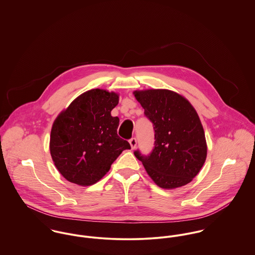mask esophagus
Instances as JSON below:
<instances>
[{
	"label": "esophagus",
	"instance_id": "esophagus-1",
	"mask_svg": "<svg viewBox=\"0 0 255 255\" xmlns=\"http://www.w3.org/2000/svg\"><path fill=\"white\" fill-rule=\"evenodd\" d=\"M129 142H130V145H131L132 149H134L136 147V145H137V139L136 138H132V139L129 140Z\"/></svg>",
	"mask_w": 255,
	"mask_h": 255
}]
</instances>
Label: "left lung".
Listing matches in <instances>:
<instances>
[{
  "mask_svg": "<svg viewBox=\"0 0 255 255\" xmlns=\"http://www.w3.org/2000/svg\"><path fill=\"white\" fill-rule=\"evenodd\" d=\"M152 122L154 147L147 155L134 152L152 181L172 190L189 184L203 166L207 144L198 113L191 103L166 89L134 91Z\"/></svg>",
  "mask_w": 255,
  "mask_h": 255,
  "instance_id": "obj_1",
  "label": "left lung"
}]
</instances>
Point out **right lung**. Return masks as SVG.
Listing matches in <instances>:
<instances>
[{"instance_id":"right-lung-1","label":"right lung","mask_w":255,"mask_h":255,"mask_svg":"<svg viewBox=\"0 0 255 255\" xmlns=\"http://www.w3.org/2000/svg\"><path fill=\"white\" fill-rule=\"evenodd\" d=\"M119 95L93 89L77 97L54 121L50 151L59 173L69 182L91 186L111 169L130 143L117 135L119 118L112 116Z\"/></svg>"}]
</instances>
